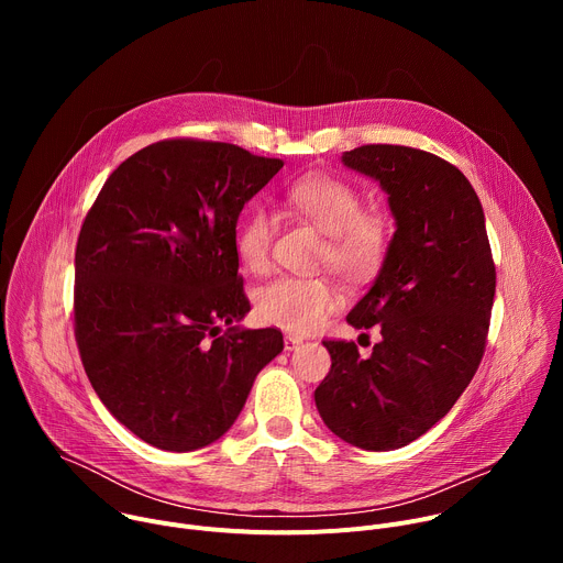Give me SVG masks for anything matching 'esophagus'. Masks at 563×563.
Returning <instances> with one entry per match:
<instances>
[{"mask_svg": "<svg viewBox=\"0 0 563 563\" xmlns=\"http://www.w3.org/2000/svg\"><path fill=\"white\" fill-rule=\"evenodd\" d=\"M298 345H302V339H298V336H294V334H285V350H287V352L298 350Z\"/></svg>", "mask_w": 563, "mask_h": 563, "instance_id": "obj_1", "label": "esophagus"}]
</instances>
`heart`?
<instances>
[{
	"instance_id": "b5f03b06",
	"label": "heart",
	"mask_w": 563,
	"mask_h": 563,
	"mask_svg": "<svg viewBox=\"0 0 563 563\" xmlns=\"http://www.w3.org/2000/svg\"><path fill=\"white\" fill-rule=\"evenodd\" d=\"M285 205L309 220L328 240V263L352 280L369 278L387 252V233L380 220L363 216V196L350 183L309 174L285 189ZM274 218L263 207H252L235 229V252L250 272L269 265ZM336 289L320 278L276 276L256 291V313L263 323L289 332H309L336 307Z\"/></svg>"
}]
</instances>
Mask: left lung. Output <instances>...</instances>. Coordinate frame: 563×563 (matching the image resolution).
I'll list each match as a JSON object with an SVG mask.
<instances>
[{
  "instance_id": "1",
  "label": "left lung",
  "mask_w": 563,
  "mask_h": 563,
  "mask_svg": "<svg viewBox=\"0 0 563 563\" xmlns=\"http://www.w3.org/2000/svg\"><path fill=\"white\" fill-rule=\"evenodd\" d=\"M341 163L378 183L396 231L347 313L356 330L378 325L380 341L367 358L354 343L323 341L332 369L313 400L339 439L387 452L439 423L472 380L497 276L484 207L456 167L396 144L345 151Z\"/></svg>"
}]
</instances>
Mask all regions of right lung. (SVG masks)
Returning <instances> with one entry per match:
<instances>
[{
  "instance_id": "add662e5",
  "label": "right lung",
  "mask_w": 563,
  "mask_h": 563,
  "mask_svg": "<svg viewBox=\"0 0 563 563\" xmlns=\"http://www.w3.org/2000/svg\"><path fill=\"white\" fill-rule=\"evenodd\" d=\"M280 169L224 142H155L109 176L79 231V356L104 408L153 448L218 441L283 352L278 330L240 325L252 307L235 252L240 211Z\"/></svg>"
}]
</instances>
